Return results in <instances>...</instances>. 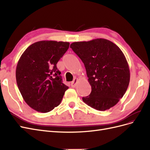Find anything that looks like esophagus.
Masks as SVG:
<instances>
[{"mask_svg":"<svg viewBox=\"0 0 150 150\" xmlns=\"http://www.w3.org/2000/svg\"><path fill=\"white\" fill-rule=\"evenodd\" d=\"M78 79H77V78H75V79L73 80V81H72L71 83V85L72 87H73V88H74V87H75V86H76L77 82H78Z\"/></svg>","mask_w":150,"mask_h":150,"instance_id":"1","label":"esophagus"}]
</instances>
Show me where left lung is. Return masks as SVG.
I'll list each match as a JSON object with an SVG mask.
<instances>
[{"label": "left lung", "instance_id": "1", "mask_svg": "<svg viewBox=\"0 0 150 150\" xmlns=\"http://www.w3.org/2000/svg\"><path fill=\"white\" fill-rule=\"evenodd\" d=\"M70 47L84 63L91 92L83 101L99 111L114 106L125 94L129 66L120 47L105 39L75 42Z\"/></svg>", "mask_w": 150, "mask_h": 150}]
</instances>
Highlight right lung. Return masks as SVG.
<instances>
[{"instance_id":"add662e5","label":"right lung","mask_w":150,"mask_h":150,"mask_svg":"<svg viewBox=\"0 0 150 150\" xmlns=\"http://www.w3.org/2000/svg\"><path fill=\"white\" fill-rule=\"evenodd\" d=\"M69 42L41 40L31 44L18 61V88L33 110L47 112L60 104L68 86L62 83L56 64L69 49Z\"/></svg>"}]
</instances>
